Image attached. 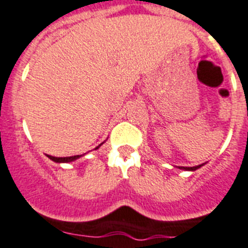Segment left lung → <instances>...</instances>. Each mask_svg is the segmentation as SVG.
<instances>
[{
	"mask_svg": "<svg viewBox=\"0 0 248 248\" xmlns=\"http://www.w3.org/2000/svg\"><path fill=\"white\" fill-rule=\"evenodd\" d=\"M202 165H199V166H195V167H180L181 170H186V171H195V170L200 169Z\"/></svg>",
	"mask_w": 248,
	"mask_h": 248,
	"instance_id": "1",
	"label": "left lung"
}]
</instances>
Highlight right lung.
Here are the masks:
<instances>
[{
    "instance_id": "obj_1",
    "label": "right lung",
    "mask_w": 248,
    "mask_h": 248,
    "mask_svg": "<svg viewBox=\"0 0 248 248\" xmlns=\"http://www.w3.org/2000/svg\"><path fill=\"white\" fill-rule=\"evenodd\" d=\"M101 146V145H100ZM100 146H97L96 147V150H97ZM81 157V155H77V156H71V157H53V156H48L49 160L55 161V162L57 163H63V162H72V161H76L77 158H79Z\"/></svg>"
}]
</instances>
